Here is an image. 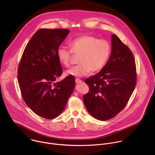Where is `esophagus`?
<instances>
[{
  "label": "esophagus",
  "instance_id": "1",
  "mask_svg": "<svg viewBox=\"0 0 155 155\" xmlns=\"http://www.w3.org/2000/svg\"><path fill=\"white\" fill-rule=\"evenodd\" d=\"M81 82H82L81 80H80L79 78H76V79H75V83H76L77 84H80V83H81Z\"/></svg>",
  "mask_w": 155,
  "mask_h": 155
}]
</instances>
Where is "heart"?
Wrapping results in <instances>:
<instances>
[{"label":"heart","mask_w":155,"mask_h":155,"mask_svg":"<svg viewBox=\"0 0 155 155\" xmlns=\"http://www.w3.org/2000/svg\"><path fill=\"white\" fill-rule=\"evenodd\" d=\"M71 50L63 46L57 50V56L61 64L68 67L71 64L72 53L80 54L79 65L66 71L65 74L74 77H82L101 71L106 64L111 48L108 41L96 37L84 35L69 41Z\"/></svg>","instance_id":"obj_1"}]
</instances>
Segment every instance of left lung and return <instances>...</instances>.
<instances>
[{"label": "left lung", "instance_id": "8db88e82", "mask_svg": "<svg viewBox=\"0 0 155 155\" xmlns=\"http://www.w3.org/2000/svg\"><path fill=\"white\" fill-rule=\"evenodd\" d=\"M112 51L102 70L85 80L90 91L83 102L89 114L101 121L115 117L127 104L136 84L133 54L115 34L112 35Z\"/></svg>", "mask_w": 155, "mask_h": 155}]
</instances>
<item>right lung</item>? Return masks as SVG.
<instances>
[{
	"label": "right lung",
	"instance_id": "right-lung-1",
	"mask_svg": "<svg viewBox=\"0 0 155 155\" xmlns=\"http://www.w3.org/2000/svg\"><path fill=\"white\" fill-rule=\"evenodd\" d=\"M70 32L64 29H40L30 40L22 55L18 81L27 105L37 115L51 120L59 116L75 86L74 77L55 83L62 69L57 50Z\"/></svg>",
	"mask_w": 155,
	"mask_h": 155
}]
</instances>
